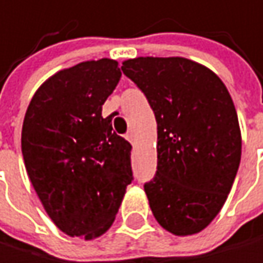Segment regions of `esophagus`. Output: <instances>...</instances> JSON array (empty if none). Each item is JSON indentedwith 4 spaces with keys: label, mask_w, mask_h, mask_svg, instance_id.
<instances>
[{
    "label": "esophagus",
    "mask_w": 263,
    "mask_h": 263,
    "mask_svg": "<svg viewBox=\"0 0 263 263\" xmlns=\"http://www.w3.org/2000/svg\"><path fill=\"white\" fill-rule=\"evenodd\" d=\"M125 139H127L128 142L133 144V142H135V133H133V132H128V133L125 135Z\"/></svg>",
    "instance_id": "esophagus-1"
}]
</instances>
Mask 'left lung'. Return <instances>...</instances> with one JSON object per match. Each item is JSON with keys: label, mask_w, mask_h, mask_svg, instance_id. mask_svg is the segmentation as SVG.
<instances>
[{"label": "left lung", "mask_w": 263, "mask_h": 263, "mask_svg": "<svg viewBox=\"0 0 263 263\" xmlns=\"http://www.w3.org/2000/svg\"><path fill=\"white\" fill-rule=\"evenodd\" d=\"M121 69L158 124V171L144 186L150 209L174 236L197 234L223 208L240 164L231 94L214 71L184 57H136Z\"/></svg>", "instance_id": "8db88e82"}]
</instances>
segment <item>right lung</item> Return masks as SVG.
<instances>
[{
	"label": "right lung",
	"mask_w": 263,
	"mask_h": 263,
	"mask_svg": "<svg viewBox=\"0 0 263 263\" xmlns=\"http://www.w3.org/2000/svg\"><path fill=\"white\" fill-rule=\"evenodd\" d=\"M121 79L118 62L88 60L46 79L26 110L21 152L46 214L69 237L92 240L116 218L133 180L132 145L102 105Z\"/></svg>",
	"instance_id": "obj_1"
}]
</instances>
